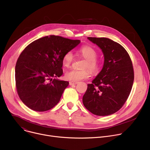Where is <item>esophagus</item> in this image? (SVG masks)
Instances as JSON below:
<instances>
[{
	"label": "esophagus",
	"instance_id": "34e87169",
	"mask_svg": "<svg viewBox=\"0 0 150 150\" xmlns=\"http://www.w3.org/2000/svg\"><path fill=\"white\" fill-rule=\"evenodd\" d=\"M78 83V82H77V81H70L69 82V85H71V86L75 85V84H76Z\"/></svg>",
	"mask_w": 150,
	"mask_h": 150
}]
</instances>
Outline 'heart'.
I'll return each instance as SVG.
<instances>
[{
  "label": "heart",
  "mask_w": 150,
  "mask_h": 150,
  "mask_svg": "<svg viewBox=\"0 0 150 150\" xmlns=\"http://www.w3.org/2000/svg\"><path fill=\"white\" fill-rule=\"evenodd\" d=\"M80 54L86 62L83 65V70H70L66 72L64 77L66 79L71 81H77L81 79H87L90 76L91 72L88 69L93 73H96L100 69V63L96 59L98 53L96 50L89 46H82L78 51ZM74 60V55L71 51L67 52L63 57V65L66 67L71 66Z\"/></svg>",
  "instance_id": "b5f03b06"
}]
</instances>
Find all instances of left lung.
<instances>
[{"label":"left lung","instance_id":"1","mask_svg":"<svg viewBox=\"0 0 150 150\" xmlns=\"http://www.w3.org/2000/svg\"><path fill=\"white\" fill-rule=\"evenodd\" d=\"M88 39L101 49L104 63L92 84H87L83 103L95 115H112L122 108L131 92L134 81L132 59L122 46L110 39Z\"/></svg>","mask_w":150,"mask_h":150}]
</instances>
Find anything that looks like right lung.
<instances>
[{"label":"right lung","mask_w":150,"mask_h":150,"mask_svg":"<svg viewBox=\"0 0 150 150\" xmlns=\"http://www.w3.org/2000/svg\"><path fill=\"white\" fill-rule=\"evenodd\" d=\"M79 43V40L52 35L25 48L16 63L15 79L18 95L28 107L45 112L58 103L69 82L55 78L63 74L64 55Z\"/></svg>","instance_id":"obj_1"}]
</instances>
